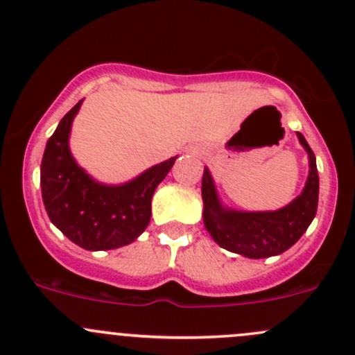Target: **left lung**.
<instances>
[{
    "label": "left lung",
    "mask_w": 355,
    "mask_h": 355,
    "mask_svg": "<svg viewBox=\"0 0 355 355\" xmlns=\"http://www.w3.org/2000/svg\"><path fill=\"white\" fill-rule=\"evenodd\" d=\"M296 134L300 144L308 153V178L303 192L277 211H238L226 207L219 199L211 171L207 166L204 168V226L221 248L248 259H268L289 250L311 225L318 207V170L315 153L303 134Z\"/></svg>",
    "instance_id": "1"
}]
</instances>
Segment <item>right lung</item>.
<instances>
[{
  "mask_svg": "<svg viewBox=\"0 0 355 355\" xmlns=\"http://www.w3.org/2000/svg\"><path fill=\"white\" fill-rule=\"evenodd\" d=\"M83 100L59 122L40 163L42 200L52 225L89 252L132 243L149 225L151 199L178 156L148 168L125 184L95 180L76 163L69 134Z\"/></svg>",
  "mask_w": 355,
  "mask_h": 355,
  "instance_id": "1",
  "label": "right lung"
}]
</instances>
